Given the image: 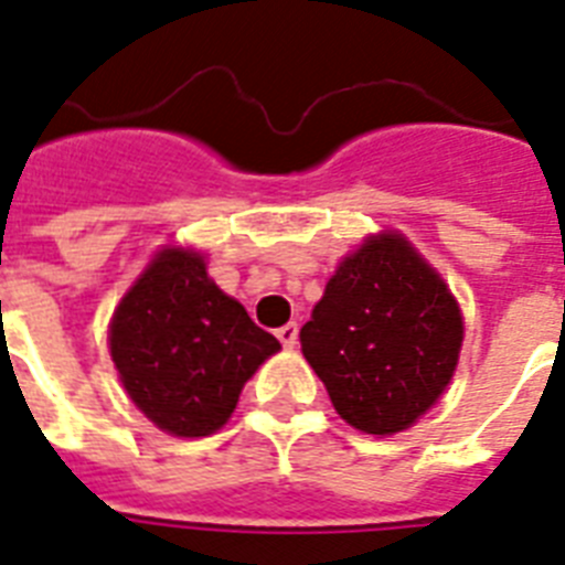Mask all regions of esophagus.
Instances as JSON below:
<instances>
[{
  "instance_id": "obj_1",
  "label": "esophagus",
  "mask_w": 565,
  "mask_h": 565,
  "mask_svg": "<svg viewBox=\"0 0 565 565\" xmlns=\"http://www.w3.org/2000/svg\"><path fill=\"white\" fill-rule=\"evenodd\" d=\"M277 339L282 342V348H295L297 344V323H286V327H279L277 330Z\"/></svg>"
}]
</instances>
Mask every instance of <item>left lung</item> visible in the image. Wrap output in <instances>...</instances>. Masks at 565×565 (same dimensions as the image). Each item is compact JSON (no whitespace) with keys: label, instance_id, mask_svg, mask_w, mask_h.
<instances>
[{"label":"left lung","instance_id":"1","mask_svg":"<svg viewBox=\"0 0 565 565\" xmlns=\"http://www.w3.org/2000/svg\"><path fill=\"white\" fill-rule=\"evenodd\" d=\"M300 348L344 422L392 436L418 422L454 377L462 315L404 235H371L335 268Z\"/></svg>","mask_w":565,"mask_h":565}]
</instances>
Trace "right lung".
I'll return each instance as SVG.
<instances>
[{
	"mask_svg": "<svg viewBox=\"0 0 565 565\" xmlns=\"http://www.w3.org/2000/svg\"><path fill=\"white\" fill-rule=\"evenodd\" d=\"M108 344L132 404L185 439L221 430L244 383L279 351L185 247H164L147 265L115 309Z\"/></svg>",
	"mask_w": 565,
	"mask_h": 565,
	"instance_id": "add662e5",
	"label": "right lung"
}]
</instances>
